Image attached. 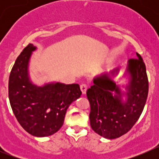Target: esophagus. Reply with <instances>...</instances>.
Wrapping results in <instances>:
<instances>
[{"instance_id":"esophagus-1","label":"esophagus","mask_w":159,"mask_h":159,"mask_svg":"<svg viewBox=\"0 0 159 159\" xmlns=\"http://www.w3.org/2000/svg\"><path fill=\"white\" fill-rule=\"evenodd\" d=\"M80 89L82 91L83 94H85L87 92V90H88V85L85 84H82L80 85Z\"/></svg>"}]
</instances>
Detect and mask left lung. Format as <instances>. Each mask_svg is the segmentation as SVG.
<instances>
[{
    "label": "left lung",
    "instance_id": "1",
    "mask_svg": "<svg viewBox=\"0 0 159 159\" xmlns=\"http://www.w3.org/2000/svg\"><path fill=\"white\" fill-rule=\"evenodd\" d=\"M130 59L124 75L126 85L119 86L112 80L119 67L93 79V85L87 91L91 105L89 115L92 130L102 137L113 139L127 133L141 116L148 95V78L143 58ZM125 88V92L121 87ZM125 99H123V97Z\"/></svg>",
    "mask_w": 159,
    "mask_h": 159
}]
</instances>
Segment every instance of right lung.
<instances>
[{"label": "right lung", "instance_id": "obj_1", "mask_svg": "<svg viewBox=\"0 0 159 159\" xmlns=\"http://www.w3.org/2000/svg\"><path fill=\"white\" fill-rule=\"evenodd\" d=\"M36 50V47L29 43L15 61L8 80V98L20 126L32 135L46 137L60 130L67 108L82 92L77 84H32L29 66Z\"/></svg>", "mask_w": 159, "mask_h": 159}]
</instances>
